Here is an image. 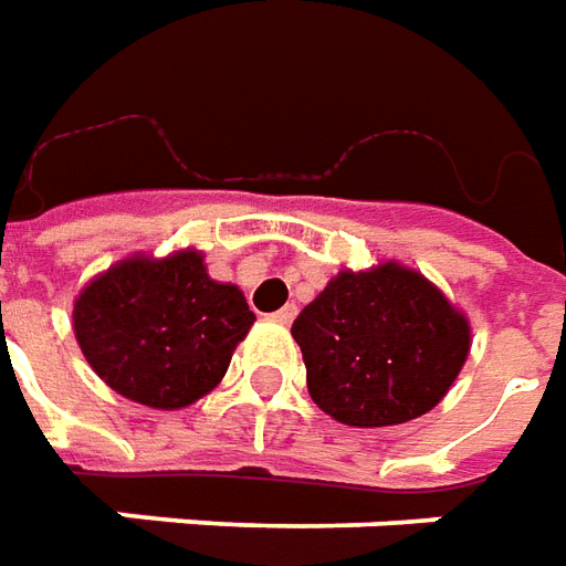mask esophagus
<instances>
[{"label": "esophagus", "mask_w": 566, "mask_h": 566, "mask_svg": "<svg viewBox=\"0 0 566 566\" xmlns=\"http://www.w3.org/2000/svg\"><path fill=\"white\" fill-rule=\"evenodd\" d=\"M295 316H298V307H295V304H286V307H280V311L274 314V323H280V326H290Z\"/></svg>", "instance_id": "obj_1"}]
</instances>
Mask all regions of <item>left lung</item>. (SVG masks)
I'll list each match as a JSON object with an SVG mask.
<instances>
[{"instance_id":"obj_1","label":"left lung","mask_w":566,"mask_h":566,"mask_svg":"<svg viewBox=\"0 0 566 566\" xmlns=\"http://www.w3.org/2000/svg\"><path fill=\"white\" fill-rule=\"evenodd\" d=\"M307 390L347 427H396L442 402L469 356V319L420 271H340L292 323Z\"/></svg>"}]
</instances>
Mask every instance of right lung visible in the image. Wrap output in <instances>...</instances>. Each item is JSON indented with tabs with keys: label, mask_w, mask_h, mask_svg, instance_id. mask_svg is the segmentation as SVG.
I'll return each instance as SVG.
<instances>
[{
	"label": "right lung",
	"mask_w": 566,
	"mask_h": 566,
	"mask_svg": "<svg viewBox=\"0 0 566 566\" xmlns=\"http://www.w3.org/2000/svg\"><path fill=\"white\" fill-rule=\"evenodd\" d=\"M255 323L243 292L216 283L198 250L130 255L94 276L72 307L84 359L124 399L176 411L226 378Z\"/></svg>",
	"instance_id": "obj_1"
}]
</instances>
